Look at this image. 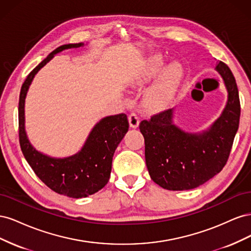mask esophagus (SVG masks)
Listing matches in <instances>:
<instances>
[{"mask_svg": "<svg viewBox=\"0 0 251 251\" xmlns=\"http://www.w3.org/2000/svg\"><path fill=\"white\" fill-rule=\"evenodd\" d=\"M128 124H130V126L132 128L138 127V126H139V118H138L137 115H136L135 113L130 114V116H128Z\"/></svg>", "mask_w": 251, "mask_h": 251, "instance_id": "1", "label": "esophagus"}]
</instances>
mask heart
I'll return each mask as SVG.
<instances>
[{
    "label": "heart",
    "mask_w": 251,
    "mask_h": 251,
    "mask_svg": "<svg viewBox=\"0 0 251 251\" xmlns=\"http://www.w3.org/2000/svg\"><path fill=\"white\" fill-rule=\"evenodd\" d=\"M163 62L161 59L155 58L147 65L141 68V70L133 77L131 85L133 87L142 86L144 83L151 80L161 71ZM183 70L179 64H173L166 69L161 77L151 88L147 97L148 104L151 109L161 110L169 103L175 89L177 88L178 83L181 80Z\"/></svg>",
    "instance_id": "1"
}]
</instances>
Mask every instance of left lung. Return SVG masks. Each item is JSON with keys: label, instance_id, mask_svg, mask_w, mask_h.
Returning a JSON list of instances; mask_svg holds the SVG:
<instances>
[{"label": "left lung", "instance_id": "obj_1", "mask_svg": "<svg viewBox=\"0 0 251 251\" xmlns=\"http://www.w3.org/2000/svg\"><path fill=\"white\" fill-rule=\"evenodd\" d=\"M216 71L227 90V101L221 115L207 130L183 131L174 124V109L140 123L150 176L169 191H186L202 185L222 171L229 157L239 128V91L228 66L219 62Z\"/></svg>", "mask_w": 251, "mask_h": 251}]
</instances>
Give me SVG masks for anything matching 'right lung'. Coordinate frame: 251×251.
<instances>
[{
	"label": "right lung",
	"mask_w": 251,
	"mask_h": 251,
	"mask_svg": "<svg viewBox=\"0 0 251 251\" xmlns=\"http://www.w3.org/2000/svg\"><path fill=\"white\" fill-rule=\"evenodd\" d=\"M83 46V43L68 44L52 51L29 73L21 88L19 101V136L23 155L36 176L49 188L75 199L93 195L108 183L113 155L128 130L126 115L119 114L102 118L94 126L76 154L55 158L41 153L29 141L25 130V100L36 73L55 54Z\"/></svg>",
	"instance_id": "1"
}]
</instances>
